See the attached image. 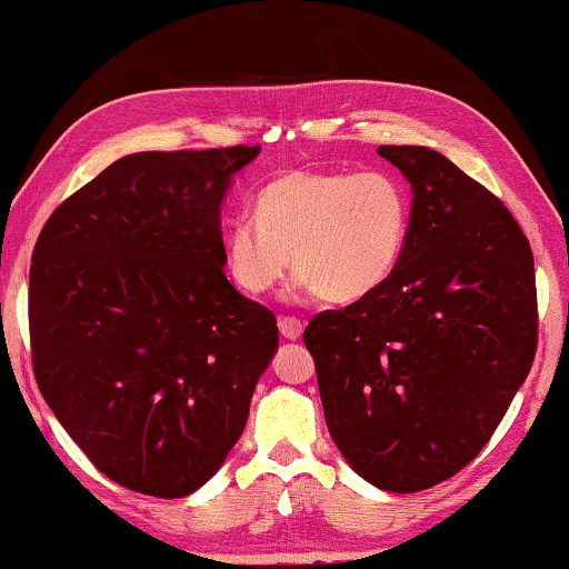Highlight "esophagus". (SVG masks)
I'll return each mask as SVG.
<instances>
[{
    "label": "esophagus",
    "mask_w": 569,
    "mask_h": 569,
    "mask_svg": "<svg viewBox=\"0 0 569 569\" xmlns=\"http://www.w3.org/2000/svg\"><path fill=\"white\" fill-rule=\"evenodd\" d=\"M278 330H281V335H283L286 340H296L301 335V319L288 317V315L278 317Z\"/></svg>",
    "instance_id": "1"
}]
</instances>
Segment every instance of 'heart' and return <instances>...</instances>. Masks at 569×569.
<instances>
[{
  "instance_id": "heart-1",
  "label": "heart",
  "mask_w": 569,
  "mask_h": 569,
  "mask_svg": "<svg viewBox=\"0 0 569 569\" xmlns=\"http://www.w3.org/2000/svg\"><path fill=\"white\" fill-rule=\"evenodd\" d=\"M410 190L389 170H291L254 198V219L229 223L223 252L234 281L266 293L293 266L330 301L379 288L410 234Z\"/></svg>"
}]
</instances>
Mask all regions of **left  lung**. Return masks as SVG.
<instances>
[{"label": "left lung", "instance_id": "1", "mask_svg": "<svg viewBox=\"0 0 569 569\" xmlns=\"http://www.w3.org/2000/svg\"><path fill=\"white\" fill-rule=\"evenodd\" d=\"M412 186L379 288L303 330L332 441L366 482L420 492L490 441L539 342L531 244L498 196L426 147H379Z\"/></svg>", "mask_w": 569, "mask_h": 569}]
</instances>
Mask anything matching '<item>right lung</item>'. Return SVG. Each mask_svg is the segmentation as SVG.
Wrapping results in <instances>:
<instances>
[{
	"label": "right lung",
	"mask_w": 569,
	"mask_h": 569,
	"mask_svg": "<svg viewBox=\"0 0 569 569\" xmlns=\"http://www.w3.org/2000/svg\"><path fill=\"white\" fill-rule=\"evenodd\" d=\"M260 147L136 151L43 223L28 325L63 430L126 490L186 498L239 441L276 315L223 273L221 201Z\"/></svg>",
	"instance_id": "obj_1"
}]
</instances>
